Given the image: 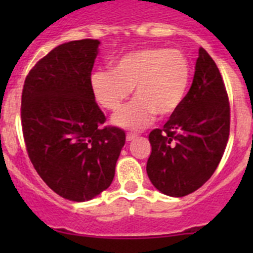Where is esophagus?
I'll use <instances>...</instances> for the list:
<instances>
[{"label": "esophagus", "mask_w": 253, "mask_h": 253, "mask_svg": "<svg viewBox=\"0 0 253 253\" xmlns=\"http://www.w3.org/2000/svg\"><path fill=\"white\" fill-rule=\"evenodd\" d=\"M137 137L138 135L135 133H128L126 134V140H128V142H131V140H134Z\"/></svg>", "instance_id": "esophagus-1"}]
</instances>
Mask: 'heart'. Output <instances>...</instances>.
<instances>
[{"label":"heart","mask_w":253,"mask_h":253,"mask_svg":"<svg viewBox=\"0 0 253 253\" xmlns=\"http://www.w3.org/2000/svg\"><path fill=\"white\" fill-rule=\"evenodd\" d=\"M190 81L191 64L182 51L146 48L119 58L113 72L93 73L91 86L96 101L109 111L119 110L134 90L137 99L114 116V123L139 130L156 115H173L186 97Z\"/></svg>","instance_id":"1"}]
</instances>
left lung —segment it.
I'll use <instances>...</instances> for the list:
<instances>
[{
  "label": "left lung",
  "mask_w": 253,
  "mask_h": 253,
  "mask_svg": "<svg viewBox=\"0 0 253 253\" xmlns=\"http://www.w3.org/2000/svg\"><path fill=\"white\" fill-rule=\"evenodd\" d=\"M231 107L222 75L199 49L193 84L184 102L161 129L149 133L147 173L161 193L189 195L211 177L229 138Z\"/></svg>",
  "instance_id": "obj_1"
}]
</instances>
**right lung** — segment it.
<instances>
[{
    "label": "right lung",
    "mask_w": 253,
    "mask_h": 253,
    "mask_svg": "<svg viewBox=\"0 0 253 253\" xmlns=\"http://www.w3.org/2000/svg\"><path fill=\"white\" fill-rule=\"evenodd\" d=\"M99 40L58 45L25 78L21 125L26 152L54 193L86 202L110 186L125 144L123 129L106 125L96 104L91 72Z\"/></svg>",
    "instance_id": "obj_1"
}]
</instances>
